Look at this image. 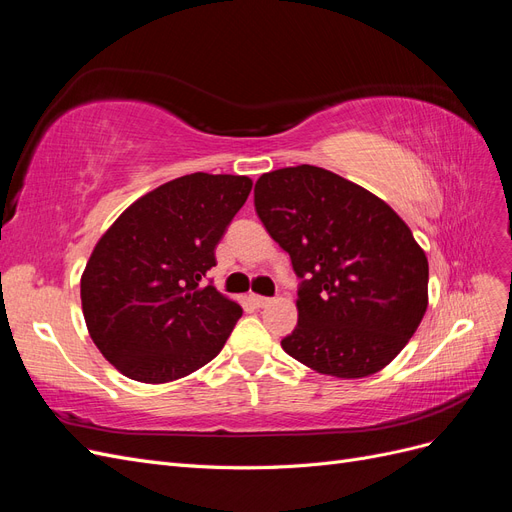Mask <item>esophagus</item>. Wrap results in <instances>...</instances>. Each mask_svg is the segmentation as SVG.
I'll list each match as a JSON object with an SVG mask.
<instances>
[{
	"label": "esophagus",
	"instance_id": "obj_1",
	"mask_svg": "<svg viewBox=\"0 0 512 512\" xmlns=\"http://www.w3.org/2000/svg\"><path fill=\"white\" fill-rule=\"evenodd\" d=\"M250 299H252V303H254L256 307H267V305L271 303L269 297H260V294H250Z\"/></svg>",
	"mask_w": 512,
	"mask_h": 512
}]
</instances>
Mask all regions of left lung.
I'll use <instances>...</instances> for the list:
<instances>
[{
	"mask_svg": "<svg viewBox=\"0 0 512 512\" xmlns=\"http://www.w3.org/2000/svg\"><path fill=\"white\" fill-rule=\"evenodd\" d=\"M254 207L301 280L299 322L282 348L335 378L389 365L427 309V256L408 224L376 194L309 164L262 175Z\"/></svg>",
	"mask_w": 512,
	"mask_h": 512,
	"instance_id": "left-lung-1",
	"label": "left lung"
}]
</instances>
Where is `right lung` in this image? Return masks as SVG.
<instances>
[{"instance_id": "1", "label": "right lung", "mask_w": 512, "mask_h": 512, "mask_svg": "<svg viewBox=\"0 0 512 512\" xmlns=\"http://www.w3.org/2000/svg\"><path fill=\"white\" fill-rule=\"evenodd\" d=\"M250 192L243 175H185L138 198L96 243L81 277L83 316L123 376L179 380L224 348L243 309L205 280Z\"/></svg>"}]
</instances>
